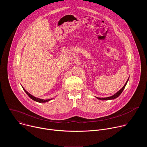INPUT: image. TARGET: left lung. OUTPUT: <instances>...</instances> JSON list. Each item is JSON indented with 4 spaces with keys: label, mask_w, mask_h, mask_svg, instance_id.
<instances>
[{
    "label": "left lung",
    "mask_w": 147,
    "mask_h": 147,
    "mask_svg": "<svg viewBox=\"0 0 147 147\" xmlns=\"http://www.w3.org/2000/svg\"><path fill=\"white\" fill-rule=\"evenodd\" d=\"M129 78L127 79V81H126V82L125 83V84L124 85V86L119 91H117L116 94H115L114 95H113L112 96H109V97H107V98H98V97H96L98 99H99V100H112V99H116V98H117L121 94V92H123V91L124 90V88H125V86H126V84H127V82H128V81H129Z\"/></svg>",
    "instance_id": "1"
}]
</instances>
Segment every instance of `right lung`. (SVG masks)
<instances>
[{"label":"right lung","mask_w":147,"mask_h":147,"mask_svg":"<svg viewBox=\"0 0 147 147\" xmlns=\"http://www.w3.org/2000/svg\"><path fill=\"white\" fill-rule=\"evenodd\" d=\"M22 87H23V86H22ZM23 90H24V91L26 92V93L27 94V95L31 99H32L33 100H34V101H36V102H39V103H45V102H49V100H52L53 98H51V99H40V98H36V97H35V96H34L33 95H32L31 94H30L29 92H28L24 88V87H23Z\"/></svg>","instance_id":"right-lung-1"}]
</instances>
